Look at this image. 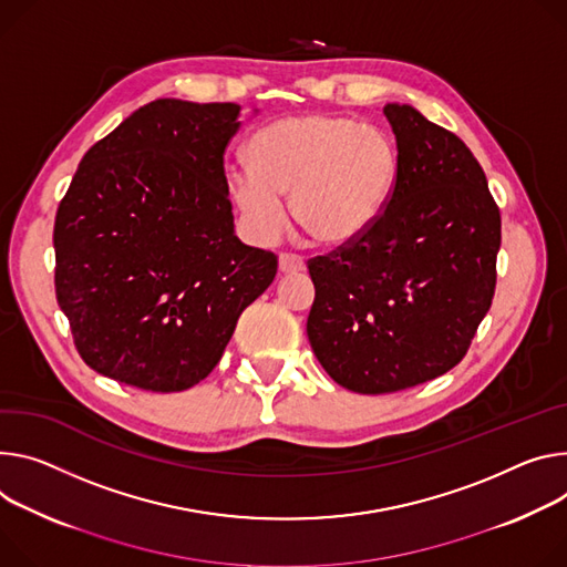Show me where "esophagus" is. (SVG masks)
<instances>
[{"label":"esophagus","mask_w":567,"mask_h":567,"mask_svg":"<svg viewBox=\"0 0 567 567\" xmlns=\"http://www.w3.org/2000/svg\"><path fill=\"white\" fill-rule=\"evenodd\" d=\"M278 269H280V274H298V271H305V260L300 255L285 252V255H280Z\"/></svg>","instance_id":"1"}]
</instances>
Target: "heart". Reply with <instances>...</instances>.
Listing matches in <instances>:
<instances>
[{
    "label": "heart",
    "instance_id": "heart-1",
    "mask_svg": "<svg viewBox=\"0 0 567 567\" xmlns=\"http://www.w3.org/2000/svg\"><path fill=\"white\" fill-rule=\"evenodd\" d=\"M248 167L226 172V192L248 233L271 241L293 221L323 246L364 237L386 210L400 156L380 126L339 115L285 117L257 131L246 146Z\"/></svg>",
    "mask_w": 567,
    "mask_h": 567
}]
</instances>
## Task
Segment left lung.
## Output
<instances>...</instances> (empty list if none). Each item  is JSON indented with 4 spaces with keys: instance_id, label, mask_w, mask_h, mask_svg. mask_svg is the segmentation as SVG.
I'll list each match as a JSON object with an SVG mask.
<instances>
[{
    "instance_id": "1",
    "label": "left lung",
    "mask_w": 567,
    "mask_h": 567,
    "mask_svg": "<svg viewBox=\"0 0 567 567\" xmlns=\"http://www.w3.org/2000/svg\"><path fill=\"white\" fill-rule=\"evenodd\" d=\"M400 156L395 189L357 241L310 260L307 337L326 373L354 393H393L447 373L495 293L499 210L454 133L386 104Z\"/></svg>"
}]
</instances>
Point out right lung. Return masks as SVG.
Instances as JSON below:
<instances>
[{
	"instance_id": "1",
	"label": "right lung",
	"mask_w": 567,
	"mask_h": 567,
	"mask_svg": "<svg viewBox=\"0 0 567 567\" xmlns=\"http://www.w3.org/2000/svg\"><path fill=\"white\" fill-rule=\"evenodd\" d=\"M237 104L156 99L83 156L56 224V298L83 362L144 391L208 378L278 257L235 235Z\"/></svg>"
}]
</instances>
